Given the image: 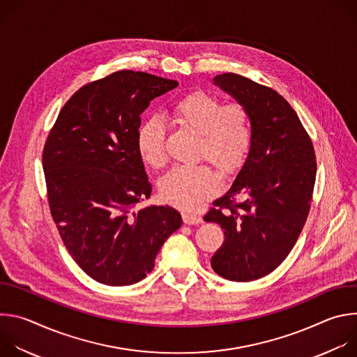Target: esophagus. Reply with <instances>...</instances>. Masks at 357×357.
<instances>
[{"mask_svg":"<svg viewBox=\"0 0 357 357\" xmlns=\"http://www.w3.org/2000/svg\"><path fill=\"white\" fill-rule=\"evenodd\" d=\"M182 219H183L185 225H199L203 222L202 216H199L196 213H190V212H183Z\"/></svg>","mask_w":357,"mask_h":357,"instance_id":"esophagus-1","label":"esophagus"}]
</instances>
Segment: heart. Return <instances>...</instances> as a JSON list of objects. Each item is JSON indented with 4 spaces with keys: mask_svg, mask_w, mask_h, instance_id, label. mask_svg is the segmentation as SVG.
Listing matches in <instances>:
<instances>
[{
    "mask_svg": "<svg viewBox=\"0 0 357 357\" xmlns=\"http://www.w3.org/2000/svg\"><path fill=\"white\" fill-rule=\"evenodd\" d=\"M174 121L199 135L196 160L209 161L223 176L236 174L251 145V116L240 101L223 105L212 93L193 91L178 100L171 110ZM137 151L142 162L154 169L167 161V130L157 117L145 120L137 131ZM219 179L211 167H176L158 182L160 195L171 205L193 208L215 195Z\"/></svg>",
    "mask_w": 357,
    "mask_h": 357,
    "instance_id": "b5f03b06",
    "label": "heart"
}]
</instances>
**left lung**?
<instances>
[{"instance_id": "obj_1", "label": "left lung", "mask_w": 357, "mask_h": 357, "mask_svg": "<svg viewBox=\"0 0 357 357\" xmlns=\"http://www.w3.org/2000/svg\"><path fill=\"white\" fill-rule=\"evenodd\" d=\"M215 84L248 109L252 134L234 183L203 219L225 230L211 263L215 273L247 282L273 273L295 245L311 209L315 149L274 89L236 73L216 76Z\"/></svg>"}]
</instances>
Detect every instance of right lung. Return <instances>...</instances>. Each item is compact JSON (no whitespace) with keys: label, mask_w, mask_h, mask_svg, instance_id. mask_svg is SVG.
Listing matches in <instances>:
<instances>
[{"label":"right lung","mask_w":357,"mask_h":357,"mask_svg":"<svg viewBox=\"0 0 357 357\" xmlns=\"http://www.w3.org/2000/svg\"><path fill=\"white\" fill-rule=\"evenodd\" d=\"M176 86L145 72H114L82 86L49 131L42 165L50 215L73 260L97 282L145 278L182 225L169 206L137 208L152 190L135 142L141 113Z\"/></svg>","instance_id":"obj_1"}]
</instances>
